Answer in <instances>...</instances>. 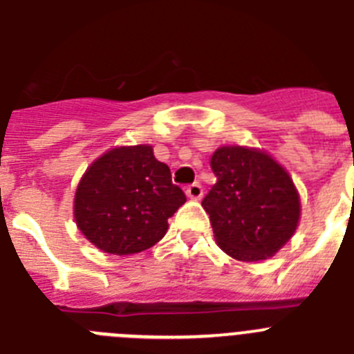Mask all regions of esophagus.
<instances>
[{
  "label": "esophagus",
  "mask_w": 354,
  "mask_h": 354,
  "mask_svg": "<svg viewBox=\"0 0 354 354\" xmlns=\"http://www.w3.org/2000/svg\"><path fill=\"white\" fill-rule=\"evenodd\" d=\"M186 195L192 200H200L202 198V195H204V187H202V184L200 183L189 184V186L186 187Z\"/></svg>",
  "instance_id": "esophagus-1"
}]
</instances>
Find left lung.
<instances>
[{"label": "left lung", "mask_w": 354, "mask_h": 354, "mask_svg": "<svg viewBox=\"0 0 354 354\" xmlns=\"http://www.w3.org/2000/svg\"><path fill=\"white\" fill-rule=\"evenodd\" d=\"M216 184L202 200L220 248L237 261L273 257L292 237L299 196L289 174L270 156L221 147L211 158Z\"/></svg>", "instance_id": "left-lung-1"}]
</instances>
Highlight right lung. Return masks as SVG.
I'll return each mask as SVG.
<instances>
[{"instance_id":"add662e5","label":"right lung","mask_w":354,"mask_h":354,"mask_svg":"<svg viewBox=\"0 0 354 354\" xmlns=\"http://www.w3.org/2000/svg\"><path fill=\"white\" fill-rule=\"evenodd\" d=\"M186 202L152 147H120L92 162L74 198L81 232L102 252L131 255L154 246Z\"/></svg>"}]
</instances>
